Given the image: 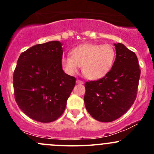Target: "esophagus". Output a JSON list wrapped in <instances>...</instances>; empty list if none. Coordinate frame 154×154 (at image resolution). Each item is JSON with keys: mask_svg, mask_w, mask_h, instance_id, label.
I'll use <instances>...</instances> for the list:
<instances>
[{"mask_svg": "<svg viewBox=\"0 0 154 154\" xmlns=\"http://www.w3.org/2000/svg\"><path fill=\"white\" fill-rule=\"evenodd\" d=\"M83 83H84V82H83V80H77V83H78V84H83Z\"/></svg>", "mask_w": 154, "mask_h": 154, "instance_id": "esophagus-1", "label": "esophagus"}]
</instances>
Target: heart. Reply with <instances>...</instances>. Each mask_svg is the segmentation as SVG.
I'll use <instances>...</instances> for the list:
<instances>
[{
	"instance_id": "b5f03b06",
	"label": "heart",
	"mask_w": 154,
	"mask_h": 154,
	"mask_svg": "<svg viewBox=\"0 0 154 154\" xmlns=\"http://www.w3.org/2000/svg\"><path fill=\"white\" fill-rule=\"evenodd\" d=\"M116 60V50L109 44H83L74 48L71 56L62 58L65 71L73 75L82 66L83 74L90 80H97L110 71Z\"/></svg>"
}]
</instances>
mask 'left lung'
<instances>
[{
	"label": "left lung",
	"instance_id": "1",
	"mask_svg": "<svg viewBox=\"0 0 154 154\" xmlns=\"http://www.w3.org/2000/svg\"><path fill=\"white\" fill-rule=\"evenodd\" d=\"M116 57L109 72L85 83L84 103L92 118L101 122L116 120L131 107L137 95L141 70L136 54L115 44Z\"/></svg>",
	"mask_w": 154,
	"mask_h": 154
}]
</instances>
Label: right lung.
Masks as SVG:
<instances>
[{"instance_id": "1", "label": "right lung", "mask_w": 154, "mask_h": 154, "mask_svg": "<svg viewBox=\"0 0 154 154\" xmlns=\"http://www.w3.org/2000/svg\"><path fill=\"white\" fill-rule=\"evenodd\" d=\"M63 45L58 41L38 44L21 53L13 74L15 99L28 117L42 123L64 112L76 78L62 68Z\"/></svg>"}]
</instances>
